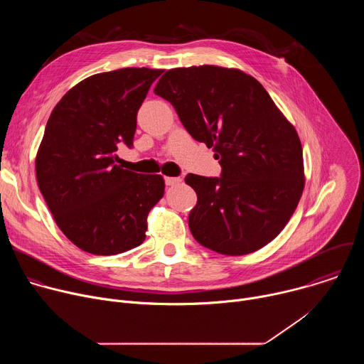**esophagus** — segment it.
<instances>
[{"label":"esophagus","mask_w":364,"mask_h":364,"mask_svg":"<svg viewBox=\"0 0 364 364\" xmlns=\"http://www.w3.org/2000/svg\"><path fill=\"white\" fill-rule=\"evenodd\" d=\"M164 181L167 186H177L181 183V178L178 177H164Z\"/></svg>","instance_id":"34e87169"}]
</instances>
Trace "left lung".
I'll return each mask as SVG.
<instances>
[{
	"label": "left lung",
	"instance_id": "8db88e82",
	"mask_svg": "<svg viewBox=\"0 0 364 364\" xmlns=\"http://www.w3.org/2000/svg\"><path fill=\"white\" fill-rule=\"evenodd\" d=\"M154 93L174 107L187 132L213 148L220 177L187 174L197 204L193 237L218 253L246 255L274 240L304 190L302 146L295 128L255 77L239 69L167 70Z\"/></svg>",
	"mask_w": 364,
	"mask_h": 364
}]
</instances>
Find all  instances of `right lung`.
Masks as SVG:
<instances>
[{
    "instance_id": "1",
    "label": "right lung",
    "mask_w": 364,
    "mask_h": 364,
    "mask_svg": "<svg viewBox=\"0 0 364 364\" xmlns=\"http://www.w3.org/2000/svg\"><path fill=\"white\" fill-rule=\"evenodd\" d=\"M163 70L125 68L73 86L51 112L36 157L38 188L65 236L85 252L117 255L145 239L146 216L164 196L159 174L115 161L132 146L136 114Z\"/></svg>"
}]
</instances>
